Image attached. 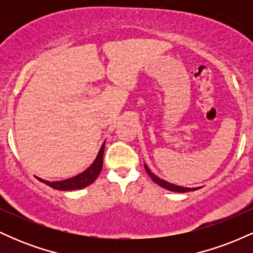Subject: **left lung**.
Wrapping results in <instances>:
<instances>
[{"label": "left lung", "instance_id": "obj_1", "mask_svg": "<svg viewBox=\"0 0 253 253\" xmlns=\"http://www.w3.org/2000/svg\"><path fill=\"white\" fill-rule=\"evenodd\" d=\"M144 167H145V170H146V172L149 173L151 178H152V181L157 183L158 185H161L162 188H165V189H168L170 191H175V193H187V191H194V190L199 189V188H184V187H181V185H176V184H172V183L164 181V179L159 178L158 176H156L153 172H151V170L145 164H144Z\"/></svg>", "mask_w": 253, "mask_h": 253}]
</instances>
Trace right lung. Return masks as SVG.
Segmentation results:
<instances>
[{
  "mask_svg": "<svg viewBox=\"0 0 253 253\" xmlns=\"http://www.w3.org/2000/svg\"><path fill=\"white\" fill-rule=\"evenodd\" d=\"M103 151H104V143L102 146H101L100 151H98L97 157L94 161V163L90 165L85 171H83L82 173H80V175L71 177V178H68V179H64V181H54V182L45 181V179L39 178V177H37V178L39 179L40 182L47 184L48 187L53 188V189H57V190L69 191V190L82 189V188H85L88 187L89 184H91V183L97 178V176L100 175L101 169H102V164H103Z\"/></svg>",
  "mask_w": 253,
  "mask_h": 253,
  "instance_id": "obj_1",
  "label": "right lung"
}]
</instances>
